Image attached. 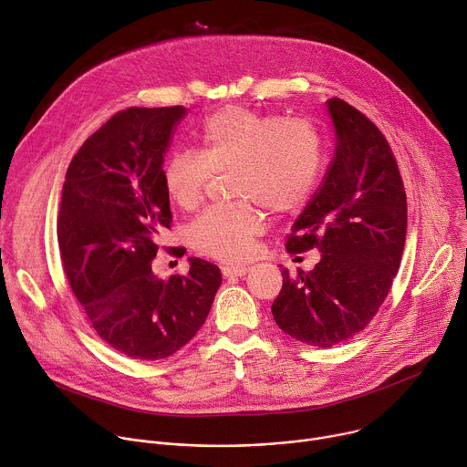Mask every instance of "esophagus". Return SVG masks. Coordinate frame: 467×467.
<instances>
[{"label":"esophagus","instance_id":"obj_1","mask_svg":"<svg viewBox=\"0 0 467 467\" xmlns=\"http://www.w3.org/2000/svg\"><path fill=\"white\" fill-rule=\"evenodd\" d=\"M247 273H249V267H245V265H223L222 267V275L225 278H229V276H244Z\"/></svg>","mask_w":467,"mask_h":467}]
</instances>
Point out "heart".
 Returning <instances> with one entry per match:
<instances>
[{
  "instance_id": "b5f03b06",
  "label": "heart",
  "mask_w": 467,
  "mask_h": 467,
  "mask_svg": "<svg viewBox=\"0 0 467 467\" xmlns=\"http://www.w3.org/2000/svg\"><path fill=\"white\" fill-rule=\"evenodd\" d=\"M323 169V140L307 120L284 119L242 106L213 113L203 126V150L180 148L163 169L169 196L185 211L196 209L216 172L236 171L240 200L271 214H287L312 198ZM264 216L252 202L211 207L191 225L202 254L242 262L264 233Z\"/></svg>"
}]
</instances>
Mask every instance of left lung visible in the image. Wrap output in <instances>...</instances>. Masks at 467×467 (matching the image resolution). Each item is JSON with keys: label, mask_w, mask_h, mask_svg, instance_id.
Returning <instances> with one entry per match:
<instances>
[{"label": "left lung", "mask_w": 467, "mask_h": 467, "mask_svg": "<svg viewBox=\"0 0 467 467\" xmlns=\"http://www.w3.org/2000/svg\"><path fill=\"white\" fill-rule=\"evenodd\" d=\"M336 151L319 191L296 218L287 253L319 249L321 262L295 276L282 269L271 312L282 332L330 348L365 330L400 269L407 196L390 144L343 99H330Z\"/></svg>", "instance_id": "left-lung-1"}]
</instances>
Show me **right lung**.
<instances>
[{
	"label": "right lung",
	"mask_w": 467,
	"mask_h": 467,
	"mask_svg": "<svg viewBox=\"0 0 467 467\" xmlns=\"http://www.w3.org/2000/svg\"><path fill=\"white\" fill-rule=\"evenodd\" d=\"M185 113L183 106L117 111L84 140L62 187L64 273L97 336L131 359L158 361L185 347L222 284L218 265L202 258L169 280L151 273L160 236L172 225L163 163Z\"/></svg>",
	"instance_id": "right-lung-1"
}]
</instances>
